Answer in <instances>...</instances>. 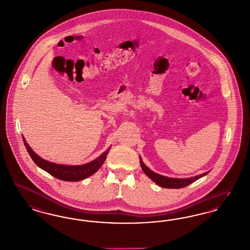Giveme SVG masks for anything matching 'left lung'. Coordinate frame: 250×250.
<instances>
[{"label":"left lung","instance_id":"1","mask_svg":"<svg viewBox=\"0 0 250 250\" xmlns=\"http://www.w3.org/2000/svg\"><path fill=\"white\" fill-rule=\"evenodd\" d=\"M140 159V164H141L142 170L144 171V173L146 174L153 182H155L156 184L159 185L160 187L166 188H184L188 185L193 183L197 179L207 175L209 171L204 174L196 175L193 177H188V178H173V177H168V176H164L162 174H157L155 172H153L152 170H150L145 163L142 161L141 156H139Z\"/></svg>","mask_w":250,"mask_h":250}]
</instances>
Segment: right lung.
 Instances as JSON below:
<instances>
[{
    "label": "right lung",
    "mask_w": 250,
    "mask_h": 250,
    "mask_svg": "<svg viewBox=\"0 0 250 250\" xmlns=\"http://www.w3.org/2000/svg\"><path fill=\"white\" fill-rule=\"evenodd\" d=\"M23 142L27 148V151L30 154L31 158L33 159L35 164L43 169V171L47 172L48 174L57 177L58 179L69 181V182H76L83 180L88 176L95 174L100 167L104 164V161L106 160L107 154H108L110 147H108L104 152L101 154L97 159L93 160L90 163L82 164V165H64V164H58V163H51L48 161H45L42 159L40 156H38L36 153L33 151L32 147L28 145V143L25 140L24 137Z\"/></svg>",
    "instance_id": "add662e5"
}]
</instances>
